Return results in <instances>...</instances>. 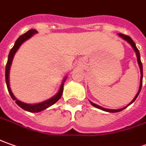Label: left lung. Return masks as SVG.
<instances>
[{
  "label": "left lung",
  "instance_id": "obj_1",
  "mask_svg": "<svg viewBox=\"0 0 146 146\" xmlns=\"http://www.w3.org/2000/svg\"><path fill=\"white\" fill-rule=\"evenodd\" d=\"M119 36L121 37V39H123L124 40H125L127 43L131 45V47L133 48V50H134V52H136V56H137V63H138V65H139V67H140V71H141V79H140V86H139V89H138V91H137V93L135 95V97L133 99L131 102L129 103L128 105L125 106V107H123V108H121V109H117V110H112V109H107V108H104V107H102V106H100L97 105V104H95L94 102H92L91 101H90V104L94 106V107H96V108H98V109L102 110H104V111H106V112H110V113H117V112H119V111H121V110H123L124 109H125L127 106L130 105V104H132L133 102L135 101V99L137 98V97L138 96V94L140 93L141 90V86H142V78H143V70H142V63L141 62V58H140V53H139V51H138V49L136 47V44L135 43L133 42L132 39L130 38L128 36H126V35H124V34H121V33H118L117 34Z\"/></svg>",
  "mask_w": 146,
  "mask_h": 146
}]
</instances>
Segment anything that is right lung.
Masks as SVG:
<instances>
[{
  "mask_svg": "<svg viewBox=\"0 0 146 146\" xmlns=\"http://www.w3.org/2000/svg\"><path fill=\"white\" fill-rule=\"evenodd\" d=\"M38 33L36 30L35 29H31L28 31L27 33L23 34L22 36L18 38L17 41L15 42V44L13 47V48L11 49V51L9 52V57H8V62H7V64H6L5 67V81H6V85H7V87H8V90L9 92V94L11 95L12 98L16 101V103L20 107H21L22 109H24L26 111H29V112H32V113H37V112H40L44 110L47 109L48 107H50L51 106H52L53 104H55L62 96L63 94V85H64V82L65 80L67 79V76L66 75L64 77V79H63V82L61 83V85L60 86V89H59V91L56 93L53 97L52 98H48L45 101H43V102H39V103H36V104H29V103H25V102H23L18 100L17 98H16L14 96L13 93L12 92V90L10 88V84H9V71H10V67H11V65H12V62H13V57L16 54V52H17V50L20 48L21 45L24 42H25L26 40H28L29 39H30L31 37L34 36L35 34H36Z\"/></svg>",
  "mask_w": 146,
  "mask_h": 146,
  "instance_id": "obj_1",
  "label": "right lung"
}]
</instances>
